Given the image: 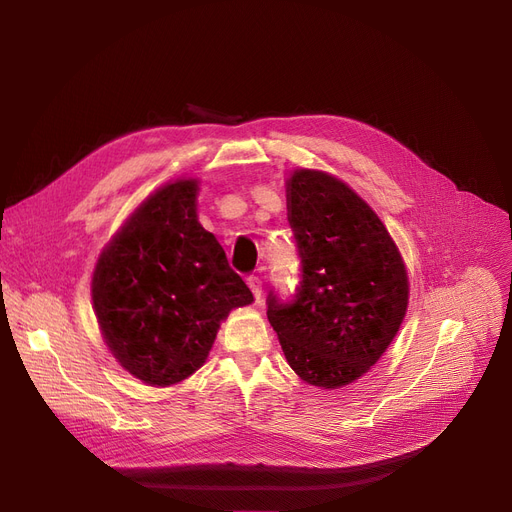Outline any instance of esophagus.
I'll return each instance as SVG.
<instances>
[{"label": "esophagus", "instance_id": "1", "mask_svg": "<svg viewBox=\"0 0 512 512\" xmlns=\"http://www.w3.org/2000/svg\"><path fill=\"white\" fill-rule=\"evenodd\" d=\"M249 288H251V292H253V297L259 301L261 299V292H263V282H261V278L259 276H249Z\"/></svg>", "mask_w": 512, "mask_h": 512}]
</instances>
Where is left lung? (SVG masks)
I'll use <instances>...</instances> for the list:
<instances>
[{"mask_svg": "<svg viewBox=\"0 0 512 512\" xmlns=\"http://www.w3.org/2000/svg\"><path fill=\"white\" fill-rule=\"evenodd\" d=\"M286 201L301 282L288 301L270 290L267 319L303 382L340 388L378 363L405 319V263L382 220L342 180L294 170Z\"/></svg>", "mask_w": 512, "mask_h": 512, "instance_id": "left-lung-1", "label": "left lung"}]
</instances>
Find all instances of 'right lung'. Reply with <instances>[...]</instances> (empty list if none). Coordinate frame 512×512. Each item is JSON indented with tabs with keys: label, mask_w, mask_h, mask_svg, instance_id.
Returning <instances> with one entry per match:
<instances>
[{
	"label": "right lung",
	"mask_w": 512,
	"mask_h": 512,
	"mask_svg": "<svg viewBox=\"0 0 512 512\" xmlns=\"http://www.w3.org/2000/svg\"><path fill=\"white\" fill-rule=\"evenodd\" d=\"M199 182L147 197L103 249L93 309L118 363L149 386H172L207 359L220 321L253 292L197 218Z\"/></svg>",
	"instance_id": "1"
}]
</instances>
